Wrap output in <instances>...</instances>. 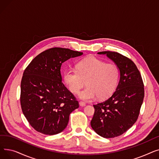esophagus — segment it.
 Masks as SVG:
<instances>
[{
	"label": "esophagus",
	"instance_id": "34e87169",
	"mask_svg": "<svg viewBox=\"0 0 159 159\" xmlns=\"http://www.w3.org/2000/svg\"><path fill=\"white\" fill-rule=\"evenodd\" d=\"M79 105H80V106H82V107H84V106H86V103L84 102H82V101H80V102H79Z\"/></svg>",
	"mask_w": 159,
	"mask_h": 159
}]
</instances>
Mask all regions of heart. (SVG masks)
I'll return each mask as SVG.
<instances>
[{
    "instance_id": "b5f03b06",
    "label": "heart",
    "mask_w": 159,
    "mask_h": 159,
    "mask_svg": "<svg viewBox=\"0 0 159 159\" xmlns=\"http://www.w3.org/2000/svg\"><path fill=\"white\" fill-rule=\"evenodd\" d=\"M77 70H68L64 75V82L73 93H77L86 84L88 86L79 93L84 101H91L97 97L105 99L110 97L118 84L119 70L114 63L91 56L80 61Z\"/></svg>"
}]
</instances>
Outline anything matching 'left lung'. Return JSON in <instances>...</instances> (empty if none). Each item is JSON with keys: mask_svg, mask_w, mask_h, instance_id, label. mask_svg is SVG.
I'll return each instance as SVG.
<instances>
[{"mask_svg": "<svg viewBox=\"0 0 159 159\" xmlns=\"http://www.w3.org/2000/svg\"><path fill=\"white\" fill-rule=\"evenodd\" d=\"M116 66L120 79L113 95L106 101L93 105L95 113L91 126L104 138L121 135L137 121L144 97V84L136 65L117 52H101Z\"/></svg>", "mask_w": 159, "mask_h": 159, "instance_id": "1", "label": "left lung"}]
</instances>
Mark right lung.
Instances as JSON below:
<instances>
[{"instance_id": "add662e5", "label": "right lung", "mask_w": 159, "mask_h": 159, "mask_svg": "<svg viewBox=\"0 0 159 159\" xmlns=\"http://www.w3.org/2000/svg\"><path fill=\"white\" fill-rule=\"evenodd\" d=\"M82 52L53 48L33 59L24 70L20 84L23 114L38 132L53 135L62 132L70 113L79 107L76 98L62 82V64Z\"/></svg>"}]
</instances>
